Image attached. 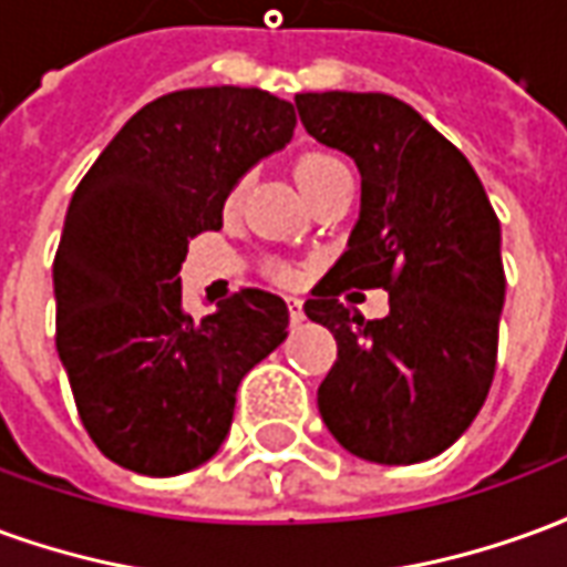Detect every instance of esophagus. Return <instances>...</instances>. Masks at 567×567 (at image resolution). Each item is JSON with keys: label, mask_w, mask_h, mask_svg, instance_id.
<instances>
[{"label": "esophagus", "mask_w": 567, "mask_h": 567, "mask_svg": "<svg viewBox=\"0 0 567 567\" xmlns=\"http://www.w3.org/2000/svg\"><path fill=\"white\" fill-rule=\"evenodd\" d=\"M288 316H291V324H300V321L307 319L303 316V303L297 297H288Z\"/></svg>", "instance_id": "1"}]
</instances>
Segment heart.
<instances>
[{
  "instance_id": "b5f03b06",
  "label": "heart",
  "mask_w": 567,
  "mask_h": 567,
  "mask_svg": "<svg viewBox=\"0 0 567 567\" xmlns=\"http://www.w3.org/2000/svg\"><path fill=\"white\" fill-rule=\"evenodd\" d=\"M295 175L300 187H303V194L309 199H316L319 194H324L333 182H340L349 175L346 169V163L337 157V154H328V151H307V154H300V161L295 166ZM239 194H243V182H236L230 187V194H227V206H236L239 203ZM282 276L288 279L291 272L282 270Z\"/></svg>"
}]
</instances>
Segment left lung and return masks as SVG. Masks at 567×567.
<instances>
[{
    "instance_id": "obj_1",
    "label": "left lung",
    "mask_w": 567,
    "mask_h": 567,
    "mask_svg": "<svg viewBox=\"0 0 567 567\" xmlns=\"http://www.w3.org/2000/svg\"><path fill=\"white\" fill-rule=\"evenodd\" d=\"M309 136L361 173V215L343 258L303 303L337 340L319 413L340 446L377 464L450 450L486 401L504 307L501 224L474 166L389 93H297ZM385 287L390 316L339 303Z\"/></svg>"
}]
</instances>
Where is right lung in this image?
Masks as SVG:
<instances>
[{
  "label": "right lung",
  "instance_id": "obj_1",
  "mask_svg": "<svg viewBox=\"0 0 567 567\" xmlns=\"http://www.w3.org/2000/svg\"><path fill=\"white\" fill-rule=\"evenodd\" d=\"M295 124V105L258 87L166 93L72 194L54 258L56 352L96 450L127 471L209 462L243 377L288 337L285 300L260 288L194 319L178 270L187 239L221 227L230 187Z\"/></svg>",
  "mask_w": 567,
  "mask_h": 567
}]
</instances>
